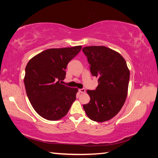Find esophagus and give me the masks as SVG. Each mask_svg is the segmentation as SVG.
Listing matches in <instances>:
<instances>
[{"mask_svg": "<svg viewBox=\"0 0 158 158\" xmlns=\"http://www.w3.org/2000/svg\"><path fill=\"white\" fill-rule=\"evenodd\" d=\"M79 92H80V93H85V89L84 88L79 89Z\"/></svg>", "mask_w": 158, "mask_h": 158, "instance_id": "1", "label": "esophagus"}]
</instances>
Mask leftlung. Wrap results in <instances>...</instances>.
Here are the masks:
<instances>
[{"mask_svg": "<svg viewBox=\"0 0 158 158\" xmlns=\"http://www.w3.org/2000/svg\"><path fill=\"white\" fill-rule=\"evenodd\" d=\"M91 73L98 80L95 90H87L90 97L83 106L87 116L96 122L113 118L123 107L128 94L130 71L118 52L105 46L85 47Z\"/></svg>", "mask_w": 158, "mask_h": 158, "instance_id": "1", "label": "left lung"}]
</instances>
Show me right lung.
Here are the masks:
<instances>
[{"label":"right lung","mask_w":158,"mask_h":158,"mask_svg":"<svg viewBox=\"0 0 158 158\" xmlns=\"http://www.w3.org/2000/svg\"><path fill=\"white\" fill-rule=\"evenodd\" d=\"M82 46L49 49L28 62L24 81L26 94L33 108L47 120L64 117L75 101L78 88L62 84L68 63Z\"/></svg>","instance_id":"obj_1"}]
</instances>
